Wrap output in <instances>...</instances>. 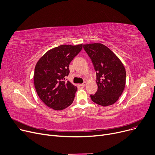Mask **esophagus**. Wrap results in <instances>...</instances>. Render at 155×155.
Wrapping results in <instances>:
<instances>
[{"label": "esophagus", "mask_w": 155, "mask_h": 155, "mask_svg": "<svg viewBox=\"0 0 155 155\" xmlns=\"http://www.w3.org/2000/svg\"><path fill=\"white\" fill-rule=\"evenodd\" d=\"M86 85H87V82H84L83 84H80V86L82 87H85L86 86Z\"/></svg>", "instance_id": "34e87169"}]
</instances>
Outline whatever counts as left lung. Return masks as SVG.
I'll use <instances>...</instances> for the list:
<instances>
[{
    "label": "left lung",
    "mask_w": 155,
    "mask_h": 155,
    "mask_svg": "<svg viewBox=\"0 0 155 155\" xmlns=\"http://www.w3.org/2000/svg\"><path fill=\"white\" fill-rule=\"evenodd\" d=\"M84 48L96 71L98 89L95 94L91 95L92 101L104 107L114 104L125 87L126 73L123 63L103 44L84 45Z\"/></svg>",
    "instance_id": "obj_1"
}]
</instances>
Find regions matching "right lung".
<instances>
[{
    "instance_id": "right-lung-1",
    "label": "right lung",
    "mask_w": 155,
    "mask_h": 155,
    "mask_svg": "<svg viewBox=\"0 0 155 155\" xmlns=\"http://www.w3.org/2000/svg\"><path fill=\"white\" fill-rule=\"evenodd\" d=\"M82 44L63 45L48 51L37 62L34 73L36 92L48 107L61 110L70 105L77 87L69 81V64L82 49Z\"/></svg>"
}]
</instances>
